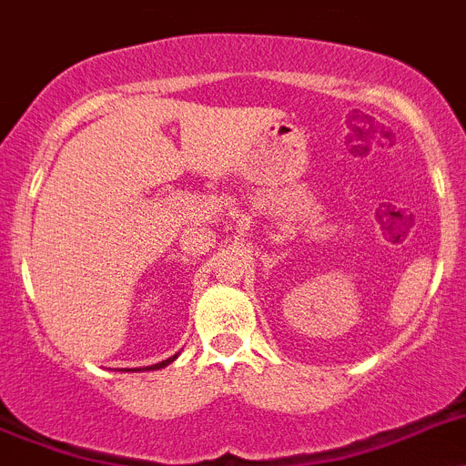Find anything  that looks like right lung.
I'll use <instances>...</instances> for the list:
<instances>
[{
    "mask_svg": "<svg viewBox=\"0 0 466 466\" xmlns=\"http://www.w3.org/2000/svg\"><path fill=\"white\" fill-rule=\"evenodd\" d=\"M176 358H178V355H174V358H169V360H162V362L153 364V367H144V369H146V371H155V369H162V367H167L169 362H174ZM129 371H132V369H129ZM134 371H139V369H134Z\"/></svg>",
    "mask_w": 466,
    "mask_h": 466,
    "instance_id": "right-lung-1",
    "label": "right lung"
}]
</instances>
